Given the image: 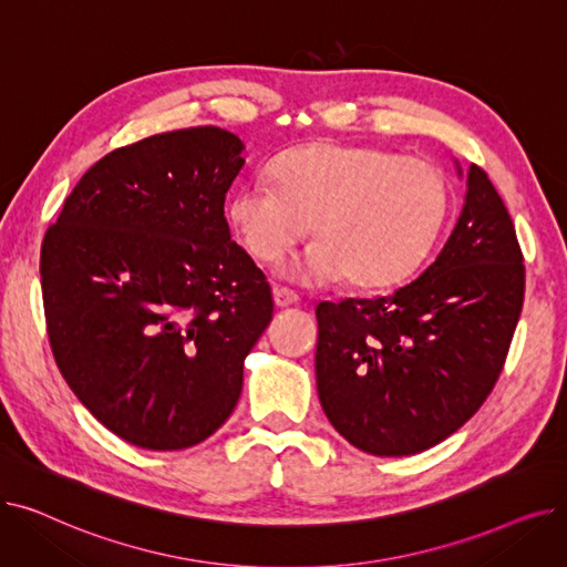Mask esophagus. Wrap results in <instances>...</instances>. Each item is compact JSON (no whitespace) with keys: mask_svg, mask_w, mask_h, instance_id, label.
I'll return each mask as SVG.
<instances>
[{"mask_svg":"<svg viewBox=\"0 0 567 567\" xmlns=\"http://www.w3.org/2000/svg\"><path fill=\"white\" fill-rule=\"evenodd\" d=\"M274 301L278 308H289L293 303H299V293L287 289V287H276L274 289Z\"/></svg>","mask_w":567,"mask_h":567,"instance_id":"1","label":"esophagus"}]
</instances>
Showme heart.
Here are the masks:
<instances>
[{"label":"heart","mask_w":567,"mask_h":567,"mask_svg":"<svg viewBox=\"0 0 567 567\" xmlns=\"http://www.w3.org/2000/svg\"><path fill=\"white\" fill-rule=\"evenodd\" d=\"M274 184L238 186L227 220L261 264L301 241H317L285 274L299 282L344 276L355 289L406 280L430 255L449 218L451 186L430 161L400 158L374 146L315 142L276 158Z\"/></svg>","instance_id":"b5f03b06"}]
</instances>
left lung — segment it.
<instances>
[{
	"instance_id": "left-lung-1",
	"label": "left lung",
	"mask_w": 567,
	"mask_h": 567,
	"mask_svg": "<svg viewBox=\"0 0 567 567\" xmlns=\"http://www.w3.org/2000/svg\"><path fill=\"white\" fill-rule=\"evenodd\" d=\"M522 303L515 225L487 174L468 165L455 229L419 280L379 299L317 306L326 419L377 457L432 449L492 393Z\"/></svg>"
}]
</instances>
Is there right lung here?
<instances>
[{
    "label": "right lung",
    "instance_id": "obj_1",
    "mask_svg": "<svg viewBox=\"0 0 567 567\" xmlns=\"http://www.w3.org/2000/svg\"><path fill=\"white\" fill-rule=\"evenodd\" d=\"M244 148L216 126L114 148L45 231L54 361L94 419L137 449L212 436L274 317L271 287L225 218Z\"/></svg>",
    "mask_w": 567,
    "mask_h": 567
}]
</instances>
